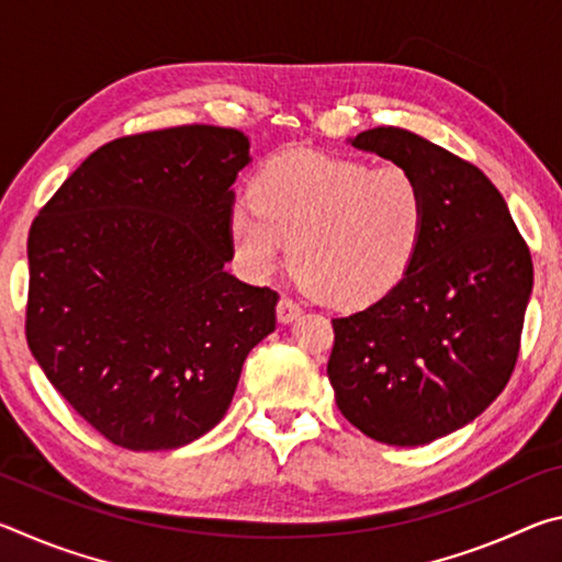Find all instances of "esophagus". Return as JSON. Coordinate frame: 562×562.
<instances>
[{
    "label": "esophagus",
    "instance_id": "obj_1",
    "mask_svg": "<svg viewBox=\"0 0 562 562\" xmlns=\"http://www.w3.org/2000/svg\"><path fill=\"white\" fill-rule=\"evenodd\" d=\"M302 315V307L294 300L290 297H282L278 302V319L282 322V325H290L292 319H297Z\"/></svg>",
    "mask_w": 562,
    "mask_h": 562
}]
</instances>
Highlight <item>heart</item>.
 Listing matches in <instances>:
<instances>
[{
	"label": "heart",
	"instance_id": "obj_1",
	"mask_svg": "<svg viewBox=\"0 0 562 562\" xmlns=\"http://www.w3.org/2000/svg\"><path fill=\"white\" fill-rule=\"evenodd\" d=\"M252 203L227 215L235 260L268 280L292 260L322 302L359 307L404 278L426 233V193L402 166L284 150L252 180Z\"/></svg>",
	"mask_w": 562,
	"mask_h": 562
}]
</instances>
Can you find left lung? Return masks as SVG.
<instances>
[{
  "mask_svg": "<svg viewBox=\"0 0 562 562\" xmlns=\"http://www.w3.org/2000/svg\"><path fill=\"white\" fill-rule=\"evenodd\" d=\"M349 144L414 173L429 215L404 278L367 310L331 319L327 374L361 434L424 446L463 429L506 389L532 290L530 252L475 166L394 126Z\"/></svg>",
  "mask_w": 562,
  "mask_h": 562,
  "instance_id": "obj_1",
  "label": "left lung"
}]
</instances>
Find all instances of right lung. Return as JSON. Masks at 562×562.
<instances>
[{
	"label": "right lung",
	"mask_w": 562,
	"mask_h": 562,
	"mask_svg": "<svg viewBox=\"0 0 562 562\" xmlns=\"http://www.w3.org/2000/svg\"><path fill=\"white\" fill-rule=\"evenodd\" d=\"M235 128L116 138L32 223L26 341L79 416L131 451H170L221 424L278 292L225 270Z\"/></svg>",
	"instance_id": "add662e5"
}]
</instances>
